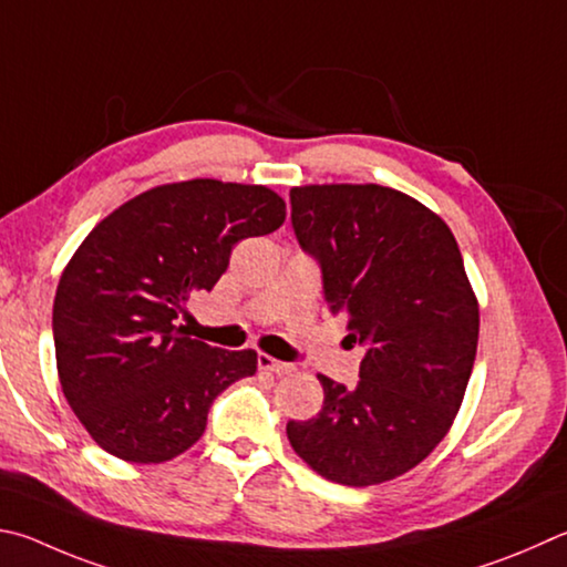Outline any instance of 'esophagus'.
<instances>
[{"label":"esophagus","instance_id":"1","mask_svg":"<svg viewBox=\"0 0 567 567\" xmlns=\"http://www.w3.org/2000/svg\"><path fill=\"white\" fill-rule=\"evenodd\" d=\"M257 367L262 369V372H272V374H292L295 367L280 362V359H275L270 354H260L257 357Z\"/></svg>","mask_w":567,"mask_h":567}]
</instances>
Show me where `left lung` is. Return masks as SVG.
<instances>
[{"label": "left lung", "mask_w": 567, "mask_h": 567, "mask_svg": "<svg viewBox=\"0 0 567 567\" xmlns=\"http://www.w3.org/2000/svg\"><path fill=\"white\" fill-rule=\"evenodd\" d=\"M290 203L329 310L367 354L354 389L317 374L324 404L290 421L287 439L327 481L377 486L419 466L454 424L478 347L476 292L454 233L406 193L300 185Z\"/></svg>", "instance_id": "8db88e82"}]
</instances>
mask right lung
<instances>
[{
	"instance_id": "1",
	"label": "right lung",
	"mask_w": 567,
	"mask_h": 567,
	"mask_svg": "<svg viewBox=\"0 0 567 567\" xmlns=\"http://www.w3.org/2000/svg\"><path fill=\"white\" fill-rule=\"evenodd\" d=\"M267 185L193 178L109 213L61 272L54 349L69 406L96 444L163 463L203 436L223 389L257 372L255 349L210 347L176 327L193 290H213L235 243L285 223Z\"/></svg>"
}]
</instances>
